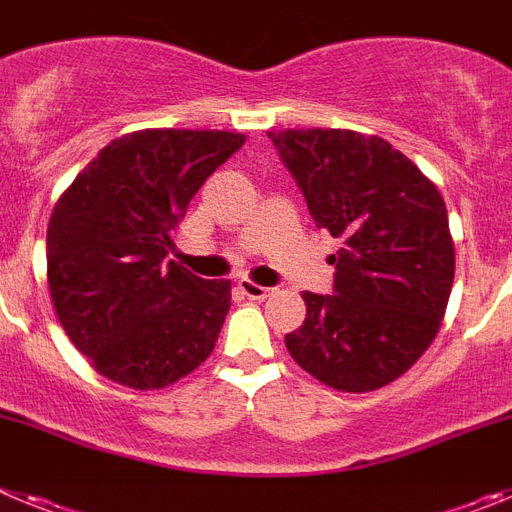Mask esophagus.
Segmentation results:
<instances>
[{
	"instance_id": "esophagus-1",
	"label": "esophagus",
	"mask_w": 512,
	"mask_h": 512,
	"mask_svg": "<svg viewBox=\"0 0 512 512\" xmlns=\"http://www.w3.org/2000/svg\"><path fill=\"white\" fill-rule=\"evenodd\" d=\"M238 289H241L248 300H266L271 295L269 287H261V284L251 282V279H238Z\"/></svg>"
}]
</instances>
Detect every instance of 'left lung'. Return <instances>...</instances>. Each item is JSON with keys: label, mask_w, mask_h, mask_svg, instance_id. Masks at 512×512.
Wrapping results in <instances>:
<instances>
[{"label": "left lung", "mask_w": 512, "mask_h": 512, "mask_svg": "<svg viewBox=\"0 0 512 512\" xmlns=\"http://www.w3.org/2000/svg\"><path fill=\"white\" fill-rule=\"evenodd\" d=\"M312 220L341 241L333 295L305 292L287 333L297 364L341 392L395 382L428 351L454 284V238L436 184L384 138L356 130L269 133Z\"/></svg>", "instance_id": "left-lung-1"}]
</instances>
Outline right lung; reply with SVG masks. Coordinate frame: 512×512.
Here are the masks:
<instances>
[{"instance_id":"obj_1","label":"right lung","mask_w":512,"mask_h":512,"mask_svg":"<svg viewBox=\"0 0 512 512\" xmlns=\"http://www.w3.org/2000/svg\"><path fill=\"white\" fill-rule=\"evenodd\" d=\"M243 143L246 135L225 130H138L104 146L58 197L45 241L48 289L94 372L161 390L212 354L230 282L166 261L169 233Z\"/></svg>"}]
</instances>
